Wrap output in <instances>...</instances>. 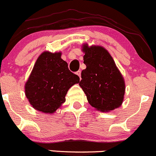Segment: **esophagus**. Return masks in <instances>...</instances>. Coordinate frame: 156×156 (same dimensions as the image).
<instances>
[{
  "mask_svg": "<svg viewBox=\"0 0 156 156\" xmlns=\"http://www.w3.org/2000/svg\"><path fill=\"white\" fill-rule=\"evenodd\" d=\"M76 74L78 75V76H79V77H80V78H81V71H80V70H78V71L76 72Z\"/></svg>",
  "mask_w": 156,
  "mask_h": 156,
  "instance_id": "obj_1",
  "label": "esophagus"
}]
</instances>
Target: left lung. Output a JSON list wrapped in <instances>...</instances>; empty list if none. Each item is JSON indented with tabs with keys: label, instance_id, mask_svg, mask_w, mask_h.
<instances>
[{
	"label": "left lung",
	"instance_id": "obj_1",
	"mask_svg": "<svg viewBox=\"0 0 156 156\" xmlns=\"http://www.w3.org/2000/svg\"><path fill=\"white\" fill-rule=\"evenodd\" d=\"M83 63L86 68L81 73L80 87L89 104L102 112L121 105L125 83L113 58L101 46H83Z\"/></svg>",
	"mask_w": 156,
	"mask_h": 156
}]
</instances>
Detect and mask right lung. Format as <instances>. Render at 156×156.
Here are the masks:
<instances>
[{"mask_svg":"<svg viewBox=\"0 0 156 156\" xmlns=\"http://www.w3.org/2000/svg\"><path fill=\"white\" fill-rule=\"evenodd\" d=\"M61 53L44 51L38 57L25 86L29 103L36 110L52 114L65 101L68 89L80 83Z\"/></svg>","mask_w":156,"mask_h":156,"instance_id":"right-lung-1","label":"right lung"}]
</instances>
